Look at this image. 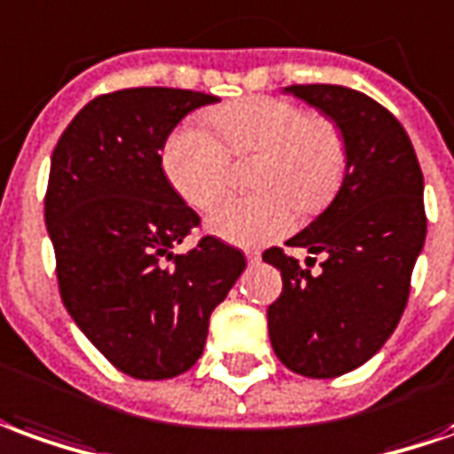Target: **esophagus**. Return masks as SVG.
I'll use <instances>...</instances> for the list:
<instances>
[{"label":"esophagus","mask_w":454,"mask_h":454,"mask_svg":"<svg viewBox=\"0 0 454 454\" xmlns=\"http://www.w3.org/2000/svg\"><path fill=\"white\" fill-rule=\"evenodd\" d=\"M245 257H247V262H249V264H254V262H259V257H262V254H259L257 249H247Z\"/></svg>","instance_id":"34e87169"}]
</instances>
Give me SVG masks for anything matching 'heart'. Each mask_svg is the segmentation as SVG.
I'll use <instances>...</instances> for the list:
<instances>
[{
	"mask_svg": "<svg viewBox=\"0 0 454 454\" xmlns=\"http://www.w3.org/2000/svg\"><path fill=\"white\" fill-rule=\"evenodd\" d=\"M217 126L190 121L175 128L162 168L177 195L195 209L215 207L227 192L230 162L257 155L254 195L234 197L212 209L207 230L232 245H264L289 232L296 207L314 215L339 190L346 173V137L328 115L271 96H252L212 114Z\"/></svg>",
	"mask_w": 454,
	"mask_h": 454,
	"instance_id": "obj_1",
	"label": "heart"
}]
</instances>
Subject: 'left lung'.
<instances>
[{"instance_id": "1", "label": "left lung", "mask_w": 454, "mask_h": 454, "mask_svg": "<svg viewBox=\"0 0 454 454\" xmlns=\"http://www.w3.org/2000/svg\"><path fill=\"white\" fill-rule=\"evenodd\" d=\"M284 90L339 123L348 160L333 202L286 242L324 254L321 274L279 247L262 254L284 284L267 311L269 339L294 373L336 378L376 356L405 311L427 230L423 170L398 118L361 90L331 83Z\"/></svg>"}]
</instances>
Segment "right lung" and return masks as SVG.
<instances>
[{
	"instance_id": "add662e5",
	"label": "right lung",
	"mask_w": 454,
	"mask_h": 454,
	"mask_svg": "<svg viewBox=\"0 0 454 454\" xmlns=\"http://www.w3.org/2000/svg\"><path fill=\"white\" fill-rule=\"evenodd\" d=\"M215 101L160 86L103 93L51 155L43 217L61 301L86 339L140 380L195 365L215 306L247 267L239 249L209 234L173 252L200 217L168 183L160 150L190 111Z\"/></svg>"
}]
</instances>
